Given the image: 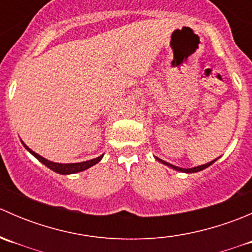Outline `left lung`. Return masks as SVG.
Returning a JSON list of instances; mask_svg holds the SVG:
<instances>
[{
    "label": "left lung",
    "instance_id": "left-lung-1",
    "mask_svg": "<svg viewBox=\"0 0 252 252\" xmlns=\"http://www.w3.org/2000/svg\"><path fill=\"white\" fill-rule=\"evenodd\" d=\"M156 159H158L159 162H162V163H163V164H166V166H168V167H171V168L175 169V171L184 172V173H195V172H200V171H202V169H205V168H207V167H210L211 164H212V163H215V162L217 161V158H216V159H213V161L208 162V163H206V164H201V166H197V167H194V168H188V169H187V168H180V167L173 166V164L168 163V162H166V161H162V159L157 158V157H156Z\"/></svg>",
    "mask_w": 252,
    "mask_h": 252
}]
</instances>
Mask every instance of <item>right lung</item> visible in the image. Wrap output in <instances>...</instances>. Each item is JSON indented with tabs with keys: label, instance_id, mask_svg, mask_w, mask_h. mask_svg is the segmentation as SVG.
Returning <instances> with one entry per match:
<instances>
[{
	"label": "right lung",
	"instance_id": "right-lung-1",
	"mask_svg": "<svg viewBox=\"0 0 252 252\" xmlns=\"http://www.w3.org/2000/svg\"><path fill=\"white\" fill-rule=\"evenodd\" d=\"M23 145H24L25 149H27L28 151L32 155V156L36 157V158L39 159L41 163H44L45 166L48 167V168L52 169V171H55L56 173H60V174H73V173H78V172H83V171H85V169L90 168V167L94 166V164L98 163V162L101 161V158L103 157V155H101L100 157H96V158L90 159V161L80 162V163H56V162L48 161V159L41 157L40 155H37L36 152L32 151V150H30L29 147L24 144V142H23Z\"/></svg>",
	"mask_w": 252,
	"mask_h": 252
}]
</instances>
